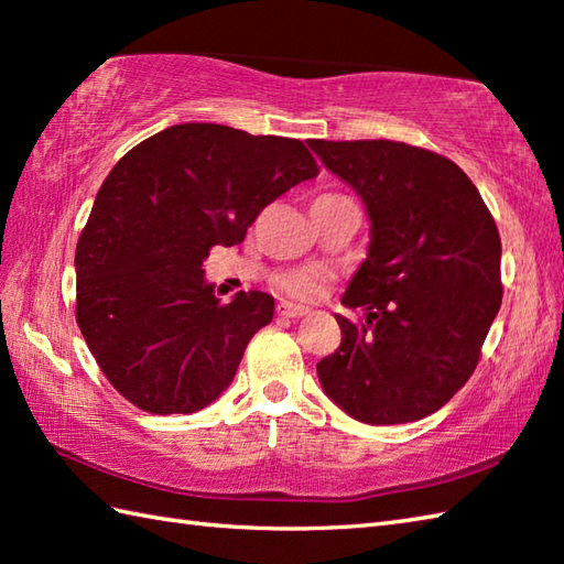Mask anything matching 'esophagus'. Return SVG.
I'll use <instances>...</instances> for the list:
<instances>
[{
    "instance_id": "34e87169",
    "label": "esophagus",
    "mask_w": 564,
    "mask_h": 564,
    "mask_svg": "<svg viewBox=\"0 0 564 564\" xmlns=\"http://www.w3.org/2000/svg\"><path fill=\"white\" fill-rule=\"evenodd\" d=\"M275 310H279L281 317H291V319H297L307 315V307L305 305H295V303H289V301H281L279 305H275Z\"/></svg>"
}]
</instances>
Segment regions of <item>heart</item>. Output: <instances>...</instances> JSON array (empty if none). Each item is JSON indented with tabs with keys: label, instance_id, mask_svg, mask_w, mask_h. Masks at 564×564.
<instances>
[{
	"label": "heart",
	"instance_id": "1",
	"mask_svg": "<svg viewBox=\"0 0 564 564\" xmlns=\"http://www.w3.org/2000/svg\"><path fill=\"white\" fill-rule=\"evenodd\" d=\"M327 283V271L319 267H305V269H295L289 273H281L275 279V285L283 293H289L293 297H301V301H313L322 291H325Z\"/></svg>",
	"mask_w": 564,
	"mask_h": 564
}]
</instances>
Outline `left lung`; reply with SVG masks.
Instances as JSON below:
<instances>
[{
    "mask_svg": "<svg viewBox=\"0 0 564 564\" xmlns=\"http://www.w3.org/2000/svg\"><path fill=\"white\" fill-rule=\"evenodd\" d=\"M364 198L368 259L337 315L339 349L322 388L364 424H406L441 410L475 373L501 305V239L480 191L438 152L394 140H310Z\"/></svg>",
    "mask_w": 564,
    "mask_h": 564,
    "instance_id": "left-lung-1",
    "label": "left lung"
}]
</instances>
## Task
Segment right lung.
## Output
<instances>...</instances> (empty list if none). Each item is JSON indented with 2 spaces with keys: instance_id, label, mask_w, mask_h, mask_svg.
<instances>
[{
  "instance_id": "obj_1",
  "label": "right lung",
  "mask_w": 564,
  "mask_h": 564,
  "mask_svg": "<svg viewBox=\"0 0 564 564\" xmlns=\"http://www.w3.org/2000/svg\"><path fill=\"white\" fill-rule=\"evenodd\" d=\"M317 174L301 140L215 123L172 126L118 160L77 242L75 315L128 402L191 414L230 386L273 297L239 291L220 303L203 259L242 242L269 203Z\"/></svg>"
}]
</instances>
